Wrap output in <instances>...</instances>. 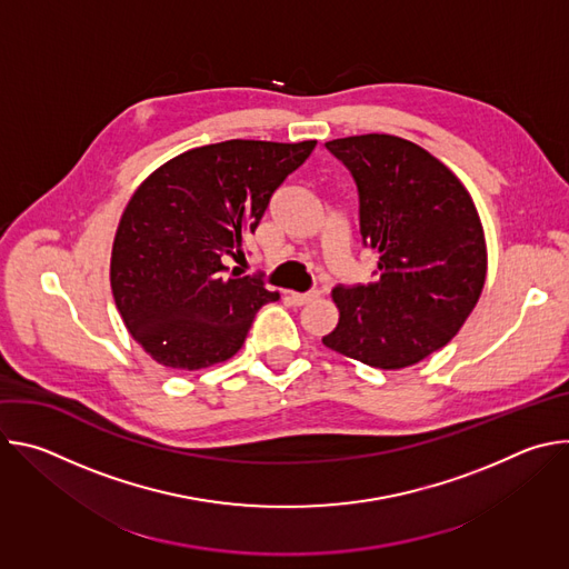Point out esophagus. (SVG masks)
Returning <instances> with one entry per match:
<instances>
[{"mask_svg":"<svg viewBox=\"0 0 569 569\" xmlns=\"http://www.w3.org/2000/svg\"><path fill=\"white\" fill-rule=\"evenodd\" d=\"M288 299L290 303L295 306H303V303H310L317 299V292H288Z\"/></svg>","mask_w":569,"mask_h":569,"instance_id":"1","label":"esophagus"}]
</instances>
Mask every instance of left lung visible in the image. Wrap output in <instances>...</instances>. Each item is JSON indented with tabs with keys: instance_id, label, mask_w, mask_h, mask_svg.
<instances>
[{
	"instance_id": "1",
	"label": "left lung",
	"mask_w": 569,
	"mask_h": 569,
	"mask_svg": "<svg viewBox=\"0 0 569 569\" xmlns=\"http://www.w3.org/2000/svg\"><path fill=\"white\" fill-rule=\"evenodd\" d=\"M351 171L362 242L378 279L336 286L329 347L376 369H402L446 347L472 312L486 279V238L461 180L426 148L393 134L327 141Z\"/></svg>"
}]
</instances>
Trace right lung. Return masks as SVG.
Segmentation results:
<instances>
[{"instance_id": "right-lung-1", "label": "right lung", "mask_w": 569, "mask_h": 569, "mask_svg": "<svg viewBox=\"0 0 569 569\" xmlns=\"http://www.w3.org/2000/svg\"><path fill=\"white\" fill-rule=\"evenodd\" d=\"M229 139L191 148L152 171L117 227L110 286L126 329L169 369L229 360L252 319L279 292L254 277H222V257H242L272 193L315 148Z\"/></svg>"}]
</instances>
